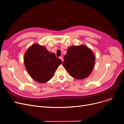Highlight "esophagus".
<instances>
[{
  "instance_id": "obj_1",
  "label": "esophagus",
  "mask_w": 124,
  "mask_h": 124,
  "mask_svg": "<svg viewBox=\"0 0 124 124\" xmlns=\"http://www.w3.org/2000/svg\"><path fill=\"white\" fill-rule=\"evenodd\" d=\"M59 58H60V59H61V60H62V62H63V57H62V56H60V57H59Z\"/></svg>"
}]
</instances>
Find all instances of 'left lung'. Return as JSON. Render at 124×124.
Here are the masks:
<instances>
[{
	"label": "left lung",
	"instance_id": "1",
	"mask_svg": "<svg viewBox=\"0 0 124 124\" xmlns=\"http://www.w3.org/2000/svg\"><path fill=\"white\" fill-rule=\"evenodd\" d=\"M63 66L72 77L78 79L87 78L95 65L94 53L84 45L68 47Z\"/></svg>",
	"mask_w": 124,
	"mask_h": 124
}]
</instances>
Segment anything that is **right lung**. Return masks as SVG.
Segmentation results:
<instances>
[{"instance_id":"obj_1","label":"right lung","mask_w":124,"mask_h":124,"mask_svg":"<svg viewBox=\"0 0 124 124\" xmlns=\"http://www.w3.org/2000/svg\"><path fill=\"white\" fill-rule=\"evenodd\" d=\"M25 68L36 82L44 83L53 77L57 68L62 63L54 53L37 44L32 45L25 54Z\"/></svg>"}]
</instances>
